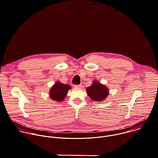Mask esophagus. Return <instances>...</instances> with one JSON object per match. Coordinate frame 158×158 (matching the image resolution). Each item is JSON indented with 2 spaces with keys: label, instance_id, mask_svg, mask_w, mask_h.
Here are the masks:
<instances>
[{
  "label": "esophagus",
  "instance_id": "obj_1",
  "mask_svg": "<svg viewBox=\"0 0 158 158\" xmlns=\"http://www.w3.org/2000/svg\"><path fill=\"white\" fill-rule=\"evenodd\" d=\"M81 84H80V85H73V87L74 88H81Z\"/></svg>",
  "mask_w": 158,
  "mask_h": 158
}]
</instances>
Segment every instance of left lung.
Segmentation results:
<instances>
[{
	"label": "left lung",
	"mask_w": 158,
	"mask_h": 158,
	"mask_svg": "<svg viewBox=\"0 0 158 158\" xmlns=\"http://www.w3.org/2000/svg\"><path fill=\"white\" fill-rule=\"evenodd\" d=\"M86 92L89 98L94 101H103L109 94L107 87L97 81H93V84L86 88Z\"/></svg>",
	"instance_id": "left-lung-1"
}]
</instances>
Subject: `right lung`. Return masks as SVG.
<instances>
[{
  "instance_id": "obj_1",
  "label": "right lung",
  "mask_w": 158,
  "mask_h": 158,
  "mask_svg": "<svg viewBox=\"0 0 158 158\" xmlns=\"http://www.w3.org/2000/svg\"><path fill=\"white\" fill-rule=\"evenodd\" d=\"M70 88V86L57 81L51 89L50 98L56 101L60 102L65 98Z\"/></svg>"
}]
</instances>
